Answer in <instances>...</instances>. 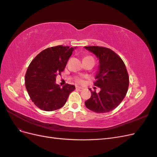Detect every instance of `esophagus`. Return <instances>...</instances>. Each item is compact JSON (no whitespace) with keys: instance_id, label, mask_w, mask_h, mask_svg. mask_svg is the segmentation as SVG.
Segmentation results:
<instances>
[{"instance_id":"esophagus-1","label":"esophagus","mask_w":157,"mask_h":157,"mask_svg":"<svg viewBox=\"0 0 157 157\" xmlns=\"http://www.w3.org/2000/svg\"><path fill=\"white\" fill-rule=\"evenodd\" d=\"M76 90H77V91H82V90H83V88L80 87V86H77L76 87Z\"/></svg>"}]
</instances>
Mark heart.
Here are the masks:
<instances>
[{
	"label": "heart",
	"instance_id": "b5f03b06",
	"mask_svg": "<svg viewBox=\"0 0 157 157\" xmlns=\"http://www.w3.org/2000/svg\"><path fill=\"white\" fill-rule=\"evenodd\" d=\"M86 58H90V57H86ZM76 80H77V82L78 83H80V84L84 83V80L82 78H77V79H76Z\"/></svg>",
	"mask_w": 157,
	"mask_h": 157
}]
</instances>
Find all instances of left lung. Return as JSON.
Masks as SVG:
<instances>
[{
	"label": "left lung",
	"instance_id": "obj_1",
	"mask_svg": "<svg viewBox=\"0 0 157 157\" xmlns=\"http://www.w3.org/2000/svg\"><path fill=\"white\" fill-rule=\"evenodd\" d=\"M96 55L99 67L94 86L101 89L91 92V97L85 105L94 112L107 113L115 109L126 96L129 86V77L124 63L115 52L101 46H84Z\"/></svg>",
	"mask_w": 157,
	"mask_h": 157
}]
</instances>
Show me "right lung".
<instances>
[{"mask_svg":"<svg viewBox=\"0 0 157 157\" xmlns=\"http://www.w3.org/2000/svg\"><path fill=\"white\" fill-rule=\"evenodd\" d=\"M75 48L57 46L48 48L32 60L25 76V87L35 105L46 111L62 107L69 94L75 89L67 84L61 88L56 83Z\"/></svg>","mask_w":157,"mask_h":157,"instance_id":"right-lung-1","label":"right lung"}]
</instances>
